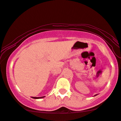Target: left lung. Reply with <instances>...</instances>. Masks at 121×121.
<instances>
[{"label": "left lung", "instance_id": "left-lung-1", "mask_svg": "<svg viewBox=\"0 0 121 121\" xmlns=\"http://www.w3.org/2000/svg\"><path fill=\"white\" fill-rule=\"evenodd\" d=\"M97 95V94H96V95H94V96H96Z\"/></svg>", "mask_w": 121, "mask_h": 121}]
</instances>
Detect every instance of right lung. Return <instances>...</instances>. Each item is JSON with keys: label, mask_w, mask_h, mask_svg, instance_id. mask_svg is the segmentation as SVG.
I'll return each instance as SVG.
<instances>
[{"label": "right lung", "mask_w": 121, "mask_h": 121, "mask_svg": "<svg viewBox=\"0 0 121 121\" xmlns=\"http://www.w3.org/2000/svg\"><path fill=\"white\" fill-rule=\"evenodd\" d=\"M44 97V96H42V97H32V98L35 99H42Z\"/></svg>", "instance_id": "obj_1"}]
</instances>
